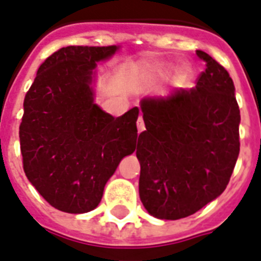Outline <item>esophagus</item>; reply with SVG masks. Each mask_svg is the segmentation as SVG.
Masks as SVG:
<instances>
[{
	"mask_svg": "<svg viewBox=\"0 0 261 261\" xmlns=\"http://www.w3.org/2000/svg\"><path fill=\"white\" fill-rule=\"evenodd\" d=\"M137 127H138V133H142V131H145V123H144V119H142V116L139 115L138 120H137Z\"/></svg>",
	"mask_w": 261,
	"mask_h": 261,
	"instance_id": "1",
	"label": "esophagus"
}]
</instances>
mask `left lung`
Returning <instances> with one entry per match:
<instances>
[{"label":"left lung","instance_id":"1","mask_svg":"<svg viewBox=\"0 0 261 261\" xmlns=\"http://www.w3.org/2000/svg\"><path fill=\"white\" fill-rule=\"evenodd\" d=\"M190 90L144 98L146 130L137 142L139 197L154 218L196 214L224 192L240 153V108L228 72L208 53Z\"/></svg>","mask_w":261,"mask_h":261}]
</instances>
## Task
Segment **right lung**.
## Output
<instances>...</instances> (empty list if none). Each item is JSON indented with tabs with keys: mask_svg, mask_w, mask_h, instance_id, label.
I'll list each match as a JSON object with an SVG mask.
<instances>
[{
	"mask_svg": "<svg viewBox=\"0 0 261 261\" xmlns=\"http://www.w3.org/2000/svg\"><path fill=\"white\" fill-rule=\"evenodd\" d=\"M112 46H67L38 68L24 98L20 150L25 176L56 210L85 214L138 141L139 109L119 117L94 104L91 73Z\"/></svg>",
	"mask_w": 261,
	"mask_h": 261,
	"instance_id": "add662e5",
	"label": "right lung"
}]
</instances>
